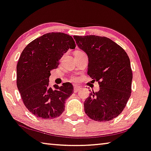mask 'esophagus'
Masks as SVG:
<instances>
[{
    "mask_svg": "<svg viewBox=\"0 0 151 151\" xmlns=\"http://www.w3.org/2000/svg\"><path fill=\"white\" fill-rule=\"evenodd\" d=\"M80 88L78 87V86H74V88H73V91L74 92H78L80 90Z\"/></svg>",
    "mask_w": 151,
    "mask_h": 151,
    "instance_id": "34e87169",
    "label": "esophagus"
}]
</instances>
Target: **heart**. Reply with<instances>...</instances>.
<instances>
[{"instance_id": "obj_1", "label": "heart", "mask_w": 151, "mask_h": 151, "mask_svg": "<svg viewBox=\"0 0 151 151\" xmlns=\"http://www.w3.org/2000/svg\"><path fill=\"white\" fill-rule=\"evenodd\" d=\"M76 52H81V51H80V50H78V51H76ZM71 80L77 81L78 80V78H76V77H72V78H71Z\"/></svg>"}]
</instances>
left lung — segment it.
<instances>
[{
    "label": "left lung",
    "mask_w": 151,
    "mask_h": 151,
    "mask_svg": "<svg viewBox=\"0 0 151 151\" xmlns=\"http://www.w3.org/2000/svg\"><path fill=\"white\" fill-rule=\"evenodd\" d=\"M78 47L88 57V74L98 82L84 102L85 113L97 122H108L121 113L132 92V71L128 55L111 39L98 36H74Z\"/></svg>",
    "instance_id": "obj_1"
}]
</instances>
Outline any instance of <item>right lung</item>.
<instances>
[{
	"label": "right lung",
	"instance_id": "obj_1",
	"mask_svg": "<svg viewBox=\"0 0 151 151\" xmlns=\"http://www.w3.org/2000/svg\"><path fill=\"white\" fill-rule=\"evenodd\" d=\"M76 44L68 34L51 32L29 43L17 65V86L24 105L30 113L42 119H54L65 110V101L73 92L71 83L61 86L48 85L50 71L57 69L59 59Z\"/></svg>",
	"mask_w": 151,
	"mask_h": 151
}]
</instances>
